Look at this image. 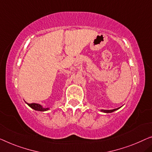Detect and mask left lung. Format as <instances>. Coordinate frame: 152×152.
Wrapping results in <instances>:
<instances>
[{
  "label": "left lung",
  "mask_w": 152,
  "mask_h": 152,
  "mask_svg": "<svg viewBox=\"0 0 152 152\" xmlns=\"http://www.w3.org/2000/svg\"><path fill=\"white\" fill-rule=\"evenodd\" d=\"M119 108H115V109H113V110H102V111L104 112V113H112V112H114L115 110L119 109Z\"/></svg>",
  "instance_id": "8db88e82"
}]
</instances>
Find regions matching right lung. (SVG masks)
I'll return each mask as SVG.
<instances>
[{
    "label": "right lung",
    "instance_id": "obj_1",
    "mask_svg": "<svg viewBox=\"0 0 152 152\" xmlns=\"http://www.w3.org/2000/svg\"><path fill=\"white\" fill-rule=\"evenodd\" d=\"M27 104V103H26ZM31 108H32L33 109L35 110H39V111H46V110H48L49 108H44L42 106L36 103H32V104H27Z\"/></svg>",
    "mask_w": 152,
    "mask_h": 152
}]
</instances>
